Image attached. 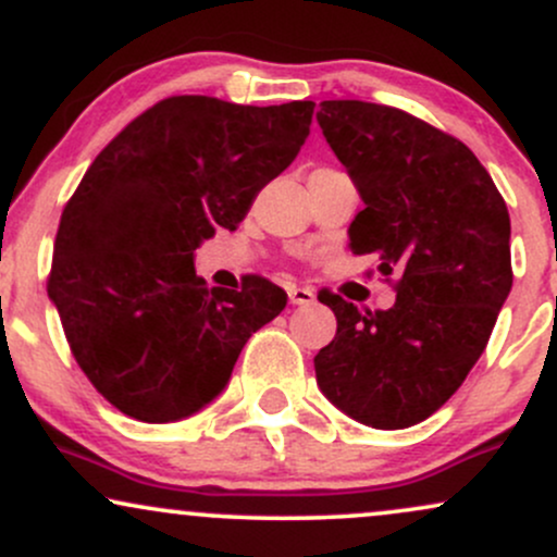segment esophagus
Returning a JSON list of instances; mask_svg holds the SVG:
<instances>
[{
    "label": "esophagus",
    "mask_w": 557,
    "mask_h": 557,
    "mask_svg": "<svg viewBox=\"0 0 557 557\" xmlns=\"http://www.w3.org/2000/svg\"><path fill=\"white\" fill-rule=\"evenodd\" d=\"M287 296H290V304H296V306H309V304H314V290H311V287H290V293H287Z\"/></svg>",
    "instance_id": "esophagus-1"
}]
</instances>
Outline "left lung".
Returning a JSON list of instances; mask_svg holds the SVG:
<instances>
[{"label": "left lung", "instance_id": "1", "mask_svg": "<svg viewBox=\"0 0 557 557\" xmlns=\"http://www.w3.org/2000/svg\"><path fill=\"white\" fill-rule=\"evenodd\" d=\"M317 123L363 201L350 251L398 272L387 311L319 293L337 332L314 356L317 382L350 419L403 430L432 417L487 348L513 285L508 207L469 146L413 114L337 99Z\"/></svg>", "mask_w": 557, "mask_h": 557}]
</instances>
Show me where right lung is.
I'll use <instances>...</instances> for the list:
<instances>
[{
	"instance_id": "obj_1",
	"label": "right lung",
	"mask_w": 557,
	"mask_h": 557,
	"mask_svg": "<svg viewBox=\"0 0 557 557\" xmlns=\"http://www.w3.org/2000/svg\"><path fill=\"white\" fill-rule=\"evenodd\" d=\"M314 101L246 107L170 96L104 146L62 212L49 298L75 361L114 408L164 424L227 385L243 345L287 293L246 277L207 287L194 253L235 230L309 136Z\"/></svg>"
}]
</instances>
